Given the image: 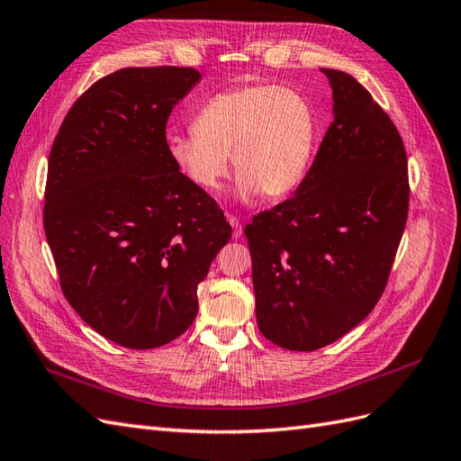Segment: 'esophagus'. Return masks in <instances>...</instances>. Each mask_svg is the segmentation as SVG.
<instances>
[{"instance_id": "obj_1", "label": "esophagus", "mask_w": 461, "mask_h": 461, "mask_svg": "<svg viewBox=\"0 0 461 461\" xmlns=\"http://www.w3.org/2000/svg\"><path fill=\"white\" fill-rule=\"evenodd\" d=\"M228 221L231 223V228H233V238H235V240H240L241 235H243V228H241V221H240V218H238V216H231V214H228Z\"/></svg>"}]
</instances>
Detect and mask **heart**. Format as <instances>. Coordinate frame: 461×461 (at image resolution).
I'll use <instances>...</instances> for the list:
<instances>
[{"instance_id":"heart-1","label":"heart","mask_w":461,"mask_h":461,"mask_svg":"<svg viewBox=\"0 0 461 461\" xmlns=\"http://www.w3.org/2000/svg\"><path fill=\"white\" fill-rule=\"evenodd\" d=\"M314 144V115L297 90L241 85L216 92L196 112L193 131L166 139L169 160L194 187L220 189L231 156L235 194L284 196L305 177Z\"/></svg>"}]
</instances>
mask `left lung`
Segmentation results:
<instances>
[{"label":"left lung","instance_id":"1","mask_svg":"<svg viewBox=\"0 0 461 461\" xmlns=\"http://www.w3.org/2000/svg\"><path fill=\"white\" fill-rule=\"evenodd\" d=\"M321 71L332 86L334 122L292 199L245 228L258 328L292 351L324 348L366 319L410 208L396 125L351 75Z\"/></svg>","mask_w":461,"mask_h":461}]
</instances>
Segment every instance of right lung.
<instances>
[{"mask_svg": "<svg viewBox=\"0 0 461 461\" xmlns=\"http://www.w3.org/2000/svg\"><path fill=\"white\" fill-rule=\"evenodd\" d=\"M201 81L193 68H125L100 78L59 127L48 160L44 231L65 299L129 349L193 324L196 287L231 238L212 196L169 160L166 123Z\"/></svg>", "mask_w": 461, "mask_h": 461, "instance_id": "right-lung-1", "label": "right lung"}]
</instances>
